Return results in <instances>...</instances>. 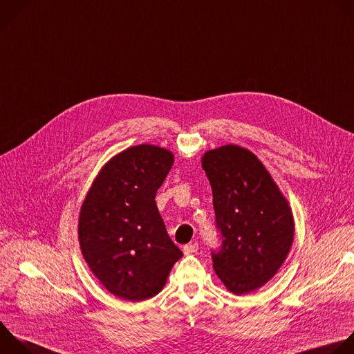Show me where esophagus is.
I'll return each mask as SVG.
<instances>
[{"instance_id":"obj_1","label":"esophagus","mask_w":354,"mask_h":354,"mask_svg":"<svg viewBox=\"0 0 354 354\" xmlns=\"http://www.w3.org/2000/svg\"><path fill=\"white\" fill-rule=\"evenodd\" d=\"M198 250V243H190V245H186L185 248H183V253L186 254V256H189V254H193V253H196Z\"/></svg>"}]
</instances>
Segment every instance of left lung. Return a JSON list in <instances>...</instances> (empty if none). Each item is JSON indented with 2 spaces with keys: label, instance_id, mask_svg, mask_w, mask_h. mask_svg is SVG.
Returning <instances> with one entry per match:
<instances>
[{
  "label": "left lung",
  "instance_id": "left-lung-1",
  "mask_svg": "<svg viewBox=\"0 0 354 354\" xmlns=\"http://www.w3.org/2000/svg\"><path fill=\"white\" fill-rule=\"evenodd\" d=\"M201 167L223 238L221 252L212 253L214 271L233 295L252 293L274 278L290 252L292 208L264 164L245 147L208 150Z\"/></svg>",
  "mask_w": 354,
  "mask_h": 354
}]
</instances>
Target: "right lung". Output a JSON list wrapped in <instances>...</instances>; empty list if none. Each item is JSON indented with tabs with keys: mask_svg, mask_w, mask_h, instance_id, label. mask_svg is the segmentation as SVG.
<instances>
[{
	"mask_svg": "<svg viewBox=\"0 0 354 354\" xmlns=\"http://www.w3.org/2000/svg\"><path fill=\"white\" fill-rule=\"evenodd\" d=\"M174 158L154 145L118 153L100 169L82 203L77 239L83 259L120 299L143 301L158 295L183 256L154 200Z\"/></svg>",
	"mask_w": 354,
	"mask_h": 354,
	"instance_id": "obj_1",
	"label": "right lung"
}]
</instances>
